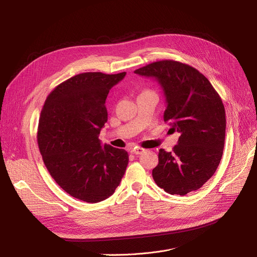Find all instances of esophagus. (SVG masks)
I'll use <instances>...</instances> for the list:
<instances>
[{
    "label": "esophagus",
    "mask_w": 257,
    "mask_h": 257,
    "mask_svg": "<svg viewBox=\"0 0 257 257\" xmlns=\"http://www.w3.org/2000/svg\"><path fill=\"white\" fill-rule=\"evenodd\" d=\"M131 152L136 155H141L143 152H145V149H143V148H140V147H136V148H133Z\"/></svg>",
    "instance_id": "esophagus-1"
}]
</instances>
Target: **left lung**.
<instances>
[{"label":"left lung","instance_id":"1","mask_svg":"<svg viewBox=\"0 0 257 257\" xmlns=\"http://www.w3.org/2000/svg\"><path fill=\"white\" fill-rule=\"evenodd\" d=\"M134 73L157 81L167 103L164 119L180 133L172 152L159 150L152 171L155 183L171 195L199 190L223 155L226 117L221 97L203 74L178 61H156Z\"/></svg>","mask_w":257,"mask_h":257}]
</instances>
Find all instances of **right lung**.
I'll list each match as a JSON object with an SVG mask.
<instances>
[{
  "instance_id": "obj_1",
  "label": "right lung",
  "mask_w": 257,
  "mask_h": 257,
  "mask_svg": "<svg viewBox=\"0 0 257 257\" xmlns=\"http://www.w3.org/2000/svg\"><path fill=\"white\" fill-rule=\"evenodd\" d=\"M126 73L76 75L55 87L40 112L37 143L57 184L72 197L97 203L110 197L123 178L129 155L101 146L108 92Z\"/></svg>"
}]
</instances>
